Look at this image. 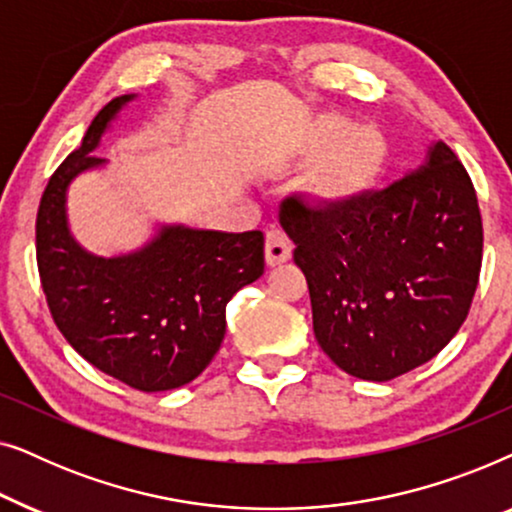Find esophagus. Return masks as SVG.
Wrapping results in <instances>:
<instances>
[{"label":"esophagus","mask_w":512,"mask_h":512,"mask_svg":"<svg viewBox=\"0 0 512 512\" xmlns=\"http://www.w3.org/2000/svg\"><path fill=\"white\" fill-rule=\"evenodd\" d=\"M291 249L293 244L282 228L268 230V235H265V258H268V265H279L289 261Z\"/></svg>","instance_id":"34e87169"}]
</instances>
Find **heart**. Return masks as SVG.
Listing matches in <instances>:
<instances>
[{"label": "heart", "mask_w": 512, "mask_h": 512, "mask_svg": "<svg viewBox=\"0 0 512 512\" xmlns=\"http://www.w3.org/2000/svg\"><path fill=\"white\" fill-rule=\"evenodd\" d=\"M375 142L370 132H359L338 156H335L321 174L319 188L326 198H345L368 184L380 170V156L368 151V144Z\"/></svg>", "instance_id": "b5f03b06"}]
</instances>
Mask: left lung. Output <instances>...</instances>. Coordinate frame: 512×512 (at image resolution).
I'll return each mask as SVG.
<instances>
[{"mask_svg": "<svg viewBox=\"0 0 512 512\" xmlns=\"http://www.w3.org/2000/svg\"><path fill=\"white\" fill-rule=\"evenodd\" d=\"M279 223L296 242L317 342L359 380L387 382L422 366L468 317L482 216L471 177L443 142L384 191L331 205L291 195Z\"/></svg>", "mask_w": 512, "mask_h": 512, "instance_id": "left-lung-1", "label": "left lung"}]
</instances>
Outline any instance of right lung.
Here are the masks:
<instances>
[{"instance_id":"1","label":"right lung","mask_w":512,"mask_h":512,"mask_svg":"<svg viewBox=\"0 0 512 512\" xmlns=\"http://www.w3.org/2000/svg\"><path fill=\"white\" fill-rule=\"evenodd\" d=\"M132 97L111 100L48 179L37 265L55 326L83 359L132 389L167 391L195 380L219 352L228 300L263 275V233L163 226L128 256L79 247L67 226V186L104 163L93 151Z\"/></svg>"}]
</instances>
